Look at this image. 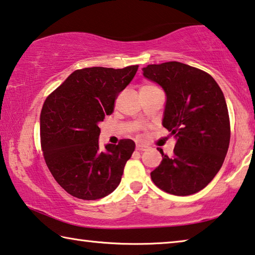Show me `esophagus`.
<instances>
[{
	"mask_svg": "<svg viewBox=\"0 0 255 255\" xmlns=\"http://www.w3.org/2000/svg\"><path fill=\"white\" fill-rule=\"evenodd\" d=\"M145 150H146L145 146H143V145H136V151L142 152V151H145Z\"/></svg>",
	"mask_w": 255,
	"mask_h": 255,
	"instance_id": "obj_1",
	"label": "esophagus"
}]
</instances>
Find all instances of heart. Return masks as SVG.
Returning <instances> with one entry per match:
<instances>
[{
  "label": "heart",
  "mask_w": 255,
  "mask_h": 255,
  "mask_svg": "<svg viewBox=\"0 0 255 255\" xmlns=\"http://www.w3.org/2000/svg\"><path fill=\"white\" fill-rule=\"evenodd\" d=\"M153 88H157V87L151 85V83H143V85L139 87V93H140V91H146V90H150V89H153Z\"/></svg>",
  "instance_id": "1"
}]
</instances>
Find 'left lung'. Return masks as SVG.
<instances>
[{
	"instance_id": "8db88e82",
	"label": "left lung",
	"mask_w": 255,
	"mask_h": 255,
	"mask_svg": "<svg viewBox=\"0 0 255 255\" xmlns=\"http://www.w3.org/2000/svg\"><path fill=\"white\" fill-rule=\"evenodd\" d=\"M144 77L164 88L162 125L176 137L173 157L162 160L151 178L162 191L189 196L218 174L230 142V120L223 93L206 72L180 62L152 64Z\"/></svg>"
}]
</instances>
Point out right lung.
I'll return each mask as SVG.
<instances>
[{"label":"right lung","instance_id":"right-lung-1","mask_svg":"<svg viewBox=\"0 0 255 255\" xmlns=\"http://www.w3.org/2000/svg\"><path fill=\"white\" fill-rule=\"evenodd\" d=\"M137 68L77 70L45 98L40 115L41 149L57 183L75 198H103L120 183L135 143L120 139L101 151L98 124L112 115L118 95Z\"/></svg>","mask_w":255,"mask_h":255}]
</instances>
